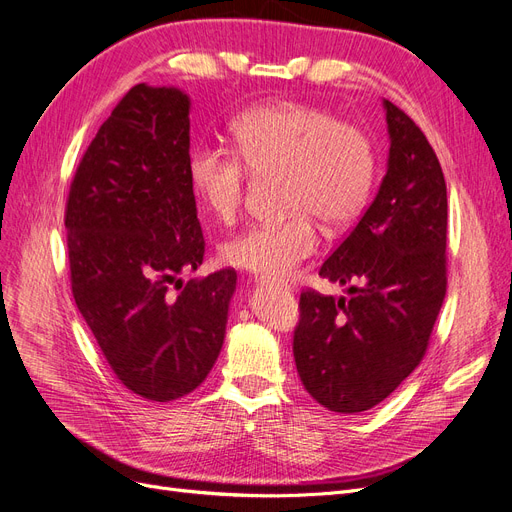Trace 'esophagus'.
<instances>
[{"instance_id":"1","label":"esophagus","mask_w":512,"mask_h":512,"mask_svg":"<svg viewBox=\"0 0 512 512\" xmlns=\"http://www.w3.org/2000/svg\"><path fill=\"white\" fill-rule=\"evenodd\" d=\"M257 282H259V285L266 287V289H278V291L285 289V291H287V287H282V285H274V282H268V280H257Z\"/></svg>"}]
</instances>
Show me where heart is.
Returning <instances> with one entry per match:
<instances>
[{"instance_id": "obj_1", "label": "heart", "mask_w": 512, "mask_h": 512, "mask_svg": "<svg viewBox=\"0 0 512 512\" xmlns=\"http://www.w3.org/2000/svg\"><path fill=\"white\" fill-rule=\"evenodd\" d=\"M230 135L238 154L213 147L189 154V183L204 211L227 225L240 215L249 170L282 173L280 192L289 217L225 240L221 257L266 280H285L316 251L314 219L339 230L363 211L375 175L373 145L361 128L301 103L244 111Z\"/></svg>"}]
</instances>
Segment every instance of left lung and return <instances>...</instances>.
Here are the masks:
<instances>
[{"label":"left lung","instance_id":"left-lung-1","mask_svg":"<svg viewBox=\"0 0 512 512\" xmlns=\"http://www.w3.org/2000/svg\"><path fill=\"white\" fill-rule=\"evenodd\" d=\"M388 166L380 189L320 268L348 297L301 293L293 354L329 411L382 403L420 365L447 291V185L424 132L384 99Z\"/></svg>","mask_w":512,"mask_h":512}]
</instances>
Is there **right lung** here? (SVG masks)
<instances>
[{
	"label": "right lung",
	"mask_w": 512,
	"mask_h": 512,
	"mask_svg": "<svg viewBox=\"0 0 512 512\" xmlns=\"http://www.w3.org/2000/svg\"><path fill=\"white\" fill-rule=\"evenodd\" d=\"M189 109L177 86L130 88L86 149L65 211L75 304L118 380L156 403L211 373L236 291L234 270L179 278L204 261Z\"/></svg>",
	"instance_id": "obj_1"
}]
</instances>
